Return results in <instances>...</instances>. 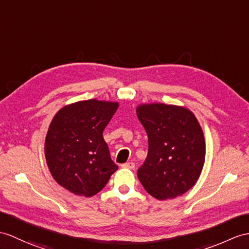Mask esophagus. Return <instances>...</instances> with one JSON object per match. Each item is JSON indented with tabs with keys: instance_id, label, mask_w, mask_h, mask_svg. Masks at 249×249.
<instances>
[{
	"instance_id": "34e87169",
	"label": "esophagus",
	"mask_w": 249,
	"mask_h": 249,
	"mask_svg": "<svg viewBox=\"0 0 249 249\" xmlns=\"http://www.w3.org/2000/svg\"><path fill=\"white\" fill-rule=\"evenodd\" d=\"M121 167L123 168H126V169H134L135 168V163L134 162H132V161H129V162H125V163H123V165H121Z\"/></svg>"
}]
</instances>
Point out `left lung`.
<instances>
[{
    "instance_id": "8db88e82",
    "label": "left lung",
    "mask_w": 249,
    "mask_h": 249,
    "mask_svg": "<svg viewBox=\"0 0 249 249\" xmlns=\"http://www.w3.org/2000/svg\"><path fill=\"white\" fill-rule=\"evenodd\" d=\"M137 117L148 135V155L137 177L149 195L160 199L184 195L196 183L205 161V138L185 107L142 105Z\"/></svg>"
}]
</instances>
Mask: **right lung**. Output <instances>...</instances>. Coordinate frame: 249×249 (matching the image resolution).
<instances>
[{
	"mask_svg": "<svg viewBox=\"0 0 249 249\" xmlns=\"http://www.w3.org/2000/svg\"><path fill=\"white\" fill-rule=\"evenodd\" d=\"M117 108L116 102L79 101L52 121L44 148L47 166L57 183L76 196H95L118 169L102 136Z\"/></svg>",
	"mask_w": 249,
	"mask_h": 249,
	"instance_id": "1",
	"label": "right lung"
}]
</instances>
